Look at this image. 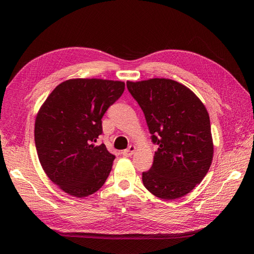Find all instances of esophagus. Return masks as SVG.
Returning <instances> with one entry per match:
<instances>
[{
	"mask_svg": "<svg viewBox=\"0 0 254 254\" xmlns=\"http://www.w3.org/2000/svg\"><path fill=\"white\" fill-rule=\"evenodd\" d=\"M134 151H135V146L130 145L127 149L123 150L122 153H123V156H125V157H131L134 153Z\"/></svg>",
	"mask_w": 254,
	"mask_h": 254,
	"instance_id": "esophagus-1",
	"label": "esophagus"
}]
</instances>
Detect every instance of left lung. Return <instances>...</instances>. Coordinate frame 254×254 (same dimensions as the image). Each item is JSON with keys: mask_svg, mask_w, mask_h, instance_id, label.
I'll list each match as a JSON object with an SVG mask.
<instances>
[{"mask_svg": "<svg viewBox=\"0 0 254 254\" xmlns=\"http://www.w3.org/2000/svg\"><path fill=\"white\" fill-rule=\"evenodd\" d=\"M158 145L144 187L165 200L180 198L200 183L212 164L210 117L193 91L166 78L127 81Z\"/></svg>", "mask_w": 254, "mask_h": 254, "instance_id": "8db88e82", "label": "left lung"}]
</instances>
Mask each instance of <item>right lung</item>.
<instances>
[{
    "label": "right lung",
    "instance_id": "obj_1",
    "mask_svg": "<svg viewBox=\"0 0 254 254\" xmlns=\"http://www.w3.org/2000/svg\"><path fill=\"white\" fill-rule=\"evenodd\" d=\"M124 90L123 81L68 79L53 90L38 112V158L49 178L68 195H92L108 178L115 156L105 144L94 143L103 133L105 112Z\"/></svg>",
    "mask_w": 254,
    "mask_h": 254
}]
</instances>
